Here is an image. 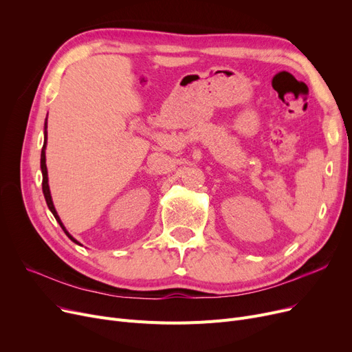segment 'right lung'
<instances>
[{
	"label": "right lung",
	"instance_id": "add662e5",
	"mask_svg": "<svg viewBox=\"0 0 352 352\" xmlns=\"http://www.w3.org/2000/svg\"><path fill=\"white\" fill-rule=\"evenodd\" d=\"M44 145H43V150H41V171H43V192H44V197H45V201H47V206L50 208V211L52 212V215L55 217V219H57V223L60 224V227L64 230V232L68 235V238L71 239V241H74L76 244L81 245L76 238H74L64 227V224L61 223V219L57 214V211H55L54 208V204H52V199H51V192H50V187H48V173H47V164H45V146H47V120H45V131H44Z\"/></svg>",
	"mask_w": 352,
	"mask_h": 352
}]
</instances>
